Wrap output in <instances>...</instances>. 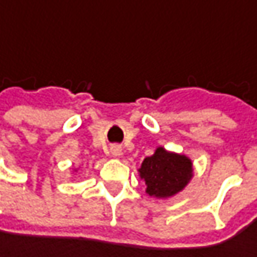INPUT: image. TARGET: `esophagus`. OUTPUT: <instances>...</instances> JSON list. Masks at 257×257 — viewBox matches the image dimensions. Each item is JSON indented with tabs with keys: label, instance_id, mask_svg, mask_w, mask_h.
<instances>
[{
	"label": "esophagus",
	"instance_id": "esophagus-1",
	"mask_svg": "<svg viewBox=\"0 0 257 257\" xmlns=\"http://www.w3.org/2000/svg\"><path fill=\"white\" fill-rule=\"evenodd\" d=\"M120 152H122V148H120L119 145H113V147H110V154H112L113 157H119V155H120Z\"/></svg>",
	"mask_w": 257,
	"mask_h": 257
}]
</instances>
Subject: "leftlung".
<instances>
[{
	"label": "left lung",
	"mask_w": 257,
	"mask_h": 257,
	"mask_svg": "<svg viewBox=\"0 0 257 257\" xmlns=\"http://www.w3.org/2000/svg\"><path fill=\"white\" fill-rule=\"evenodd\" d=\"M141 177L147 183V193L154 197H170L184 188L191 178V161L184 155H177L158 148L152 157L145 158L140 168Z\"/></svg>",
	"instance_id": "8db88e82"
}]
</instances>
